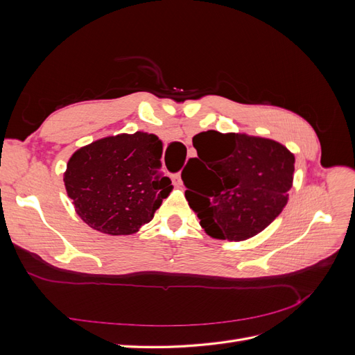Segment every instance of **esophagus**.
Listing matches in <instances>:
<instances>
[{
    "label": "esophagus",
    "instance_id": "esophagus-1",
    "mask_svg": "<svg viewBox=\"0 0 355 355\" xmlns=\"http://www.w3.org/2000/svg\"><path fill=\"white\" fill-rule=\"evenodd\" d=\"M171 180H173L175 185H182V179H180V175H179V173L171 176Z\"/></svg>",
    "mask_w": 355,
    "mask_h": 355
}]
</instances>
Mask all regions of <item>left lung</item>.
I'll return each mask as SVG.
<instances>
[{"mask_svg": "<svg viewBox=\"0 0 355 355\" xmlns=\"http://www.w3.org/2000/svg\"><path fill=\"white\" fill-rule=\"evenodd\" d=\"M198 157L182 171L189 207L213 239L241 241L265 230L287 202L295 157L271 139L214 130L194 136Z\"/></svg>", "mask_w": 355, "mask_h": 355, "instance_id": "1", "label": "left lung"}]
</instances>
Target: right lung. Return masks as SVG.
Instances as JSON below:
<instances>
[{
	"label": "right lung",
	"mask_w": 355,
	"mask_h": 355,
	"mask_svg": "<svg viewBox=\"0 0 355 355\" xmlns=\"http://www.w3.org/2000/svg\"><path fill=\"white\" fill-rule=\"evenodd\" d=\"M163 144L136 132L78 149L67 166V192L78 216L96 231L128 235L151 222L171 182L161 171Z\"/></svg>",
	"instance_id": "add662e5"
}]
</instances>
